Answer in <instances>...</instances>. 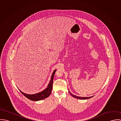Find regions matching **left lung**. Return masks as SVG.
Wrapping results in <instances>:
<instances>
[{
    "instance_id": "8db88e82",
    "label": "left lung",
    "mask_w": 121,
    "mask_h": 121,
    "mask_svg": "<svg viewBox=\"0 0 121 121\" xmlns=\"http://www.w3.org/2000/svg\"><path fill=\"white\" fill-rule=\"evenodd\" d=\"M69 93H70V94L72 96H73V97L75 98H77V99H82V100H85V99H89V98H92L93 96H90V97H80V96H76L74 95H73L71 93H70V92L69 91Z\"/></svg>"
}]
</instances>
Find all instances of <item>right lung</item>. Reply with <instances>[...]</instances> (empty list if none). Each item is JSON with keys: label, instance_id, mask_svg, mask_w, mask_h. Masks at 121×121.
Listing matches in <instances>:
<instances>
[{"label": "right lung", "instance_id": "right-lung-1", "mask_svg": "<svg viewBox=\"0 0 121 121\" xmlns=\"http://www.w3.org/2000/svg\"><path fill=\"white\" fill-rule=\"evenodd\" d=\"M56 71V69H55L52 73V76L51 80L50 81V82L49 83V84L48 85V86L47 87L44 89L42 92H40L39 93L35 94L33 95H29L27 94H25L20 91L19 89V90L20 91V92L26 98L29 99L30 100L33 101H38L39 100H41L43 99H44L47 97H48L51 94L52 92V82H53V77L55 74V73Z\"/></svg>", "mask_w": 121, "mask_h": 121}]
</instances>
